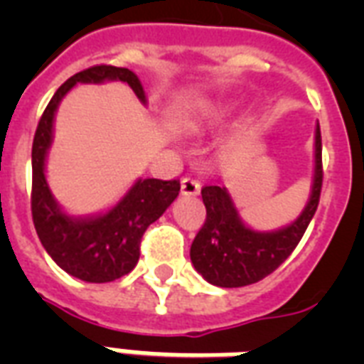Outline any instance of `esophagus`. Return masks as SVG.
Instances as JSON below:
<instances>
[{
    "instance_id": "esophagus-1",
    "label": "esophagus",
    "mask_w": 364,
    "mask_h": 364,
    "mask_svg": "<svg viewBox=\"0 0 364 364\" xmlns=\"http://www.w3.org/2000/svg\"><path fill=\"white\" fill-rule=\"evenodd\" d=\"M200 181H196L194 177H183L181 179V193L185 196H194V194L200 193Z\"/></svg>"
}]
</instances>
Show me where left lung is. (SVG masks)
I'll return each instance as SVG.
<instances>
[{"mask_svg":"<svg viewBox=\"0 0 364 364\" xmlns=\"http://www.w3.org/2000/svg\"><path fill=\"white\" fill-rule=\"evenodd\" d=\"M323 185L321 130H316V176L311 196L293 225L276 232H255L240 221L227 188H202L205 223L191 245V260L205 282L217 287H243L270 276L304 236L316 215Z\"/></svg>","mask_w":364,"mask_h":364,"instance_id":"8db88e82","label":"left lung"}]
</instances>
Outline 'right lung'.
Wrapping results in <instances>:
<instances>
[{
    "mask_svg": "<svg viewBox=\"0 0 364 364\" xmlns=\"http://www.w3.org/2000/svg\"><path fill=\"white\" fill-rule=\"evenodd\" d=\"M119 79L128 82L145 104V92L128 68L100 64L70 77L43 111L31 145V217L43 247L70 276L88 283L115 282L134 270L139 245L149 225L159 219L177 198L179 179H139L111 211L92 219H71L54 202L45 179V156L53 141V121L60 100L77 82Z\"/></svg>",
    "mask_w": 364,
    "mask_h": 364,
    "instance_id": "add662e5",
    "label": "right lung"
}]
</instances>
